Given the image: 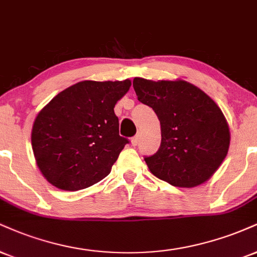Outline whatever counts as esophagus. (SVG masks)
Returning a JSON list of instances; mask_svg holds the SVG:
<instances>
[{
  "label": "esophagus",
  "mask_w": 257,
  "mask_h": 257,
  "mask_svg": "<svg viewBox=\"0 0 257 257\" xmlns=\"http://www.w3.org/2000/svg\"><path fill=\"white\" fill-rule=\"evenodd\" d=\"M138 144H139V135H135V137L132 139V146L135 147Z\"/></svg>",
  "instance_id": "1"
}]
</instances>
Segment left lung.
<instances>
[{
  "instance_id": "obj_1",
  "label": "left lung",
  "mask_w": 257,
  "mask_h": 257,
  "mask_svg": "<svg viewBox=\"0 0 257 257\" xmlns=\"http://www.w3.org/2000/svg\"><path fill=\"white\" fill-rule=\"evenodd\" d=\"M133 87L160 122L158 152L145 158L150 171L174 187L194 188L208 181L230 147V129L220 107L184 80L135 78Z\"/></svg>"
}]
</instances>
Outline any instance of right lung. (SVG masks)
Returning <instances> with one entry per match:
<instances>
[{"mask_svg":"<svg viewBox=\"0 0 257 257\" xmlns=\"http://www.w3.org/2000/svg\"><path fill=\"white\" fill-rule=\"evenodd\" d=\"M131 80H85L58 93L37 115L31 142L46 181L76 191L110 174L128 139L119 137L113 107Z\"/></svg>","mask_w":257,"mask_h":257,"instance_id":"obj_1","label":"right lung"}]
</instances>
